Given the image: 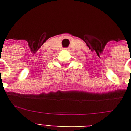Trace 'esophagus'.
Listing matches in <instances>:
<instances>
[{
    "mask_svg": "<svg viewBox=\"0 0 131 131\" xmlns=\"http://www.w3.org/2000/svg\"><path fill=\"white\" fill-rule=\"evenodd\" d=\"M65 50H69V48H64Z\"/></svg>",
    "mask_w": 131,
    "mask_h": 131,
    "instance_id": "34e87169",
    "label": "esophagus"
}]
</instances>
